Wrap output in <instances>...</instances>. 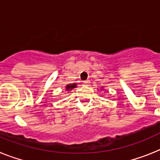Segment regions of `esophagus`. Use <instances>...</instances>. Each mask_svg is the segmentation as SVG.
<instances>
[{"label": "esophagus", "mask_w": 160, "mask_h": 160, "mask_svg": "<svg viewBox=\"0 0 160 160\" xmlns=\"http://www.w3.org/2000/svg\"><path fill=\"white\" fill-rule=\"evenodd\" d=\"M83 83H84V84L85 85V86H88V85H89V83H90V80H84Z\"/></svg>", "instance_id": "esophagus-1"}]
</instances>
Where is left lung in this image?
<instances>
[{
  "mask_svg": "<svg viewBox=\"0 0 160 160\" xmlns=\"http://www.w3.org/2000/svg\"><path fill=\"white\" fill-rule=\"evenodd\" d=\"M102 88H103V87H102V88H101V89H102Z\"/></svg>",
  "mask_w": 160,
  "mask_h": 160,
  "instance_id": "left-lung-1",
  "label": "left lung"
}]
</instances>
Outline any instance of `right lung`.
Returning <instances> with one entry per match:
<instances>
[{
	"label": "right lung",
	"instance_id": "1",
	"mask_svg": "<svg viewBox=\"0 0 160 160\" xmlns=\"http://www.w3.org/2000/svg\"><path fill=\"white\" fill-rule=\"evenodd\" d=\"M76 87H77V84H76V83H74V84H67V85H66V91H67V92L72 91L73 88H76Z\"/></svg>",
	"mask_w": 160,
	"mask_h": 160
}]
</instances>
